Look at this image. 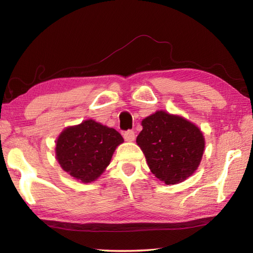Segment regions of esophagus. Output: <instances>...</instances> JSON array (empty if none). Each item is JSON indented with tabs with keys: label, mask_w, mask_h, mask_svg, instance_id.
<instances>
[{
	"label": "esophagus",
	"mask_w": 253,
	"mask_h": 253,
	"mask_svg": "<svg viewBox=\"0 0 253 253\" xmlns=\"http://www.w3.org/2000/svg\"><path fill=\"white\" fill-rule=\"evenodd\" d=\"M123 136H124V139H125V140L128 141V142H131V141L135 140V132H133L132 130L125 131V132H124Z\"/></svg>",
	"instance_id": "34e87169"
}]
</instances>
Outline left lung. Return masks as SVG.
Listing matches in <instances>:
<instances>
[{"label":"left lung","instance_id":"obj_1","mask_svg":"<svg viewBox=\"0 0 253 253\" xmlns=\"http://www.w3.org/2000/svg\"><path fill=\"white\" fill-rule=\"evenodd\" d=\"M137 144L154 176L166 185L186 180L197 170L204 152V136L179 115L157 111L141 122Z\"/></svg>","mask_w":253,"mask_h":253}]
</instances>
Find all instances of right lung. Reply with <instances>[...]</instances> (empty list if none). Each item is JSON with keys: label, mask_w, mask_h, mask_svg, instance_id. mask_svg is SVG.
Here are the masks:
<instances>
[{"label": "right lung", "mask_w": 253, "mask_h": 253, "mask_svg": "<svg viewBox=\"0 0 253 253\" xmlns=\"http://www.w3.org/2000/svg\"><path fill=\"white\" fill-rule=\"evenodd\" d=\"M121 133L93 120L68 126L56 139L55 157L67 174L84 184L92 182L109 166Z\"/></svg>", "instance_id": "obj_1"}]
</instances>
